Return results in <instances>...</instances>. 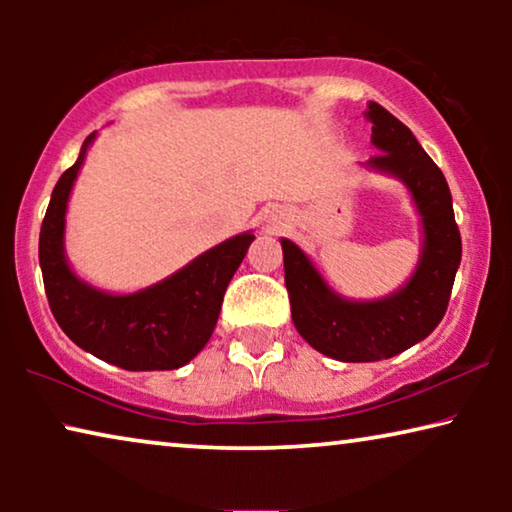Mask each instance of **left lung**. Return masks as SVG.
<instances>
[{
	"label": "left lung",
	"instance_id": "left-lung-1",
	"mask_svg": "<svg viewBox=\"0 0 512 512\" xmlns=\"http://www.w3.org/2000/svg\"><path fill=\"white\" fill-rule=\"evenodd\" d=\"M368 118L373 144L380 149L368 165L403 179L422 214L424 251L415 275L394 296L349 303L328 289L296 244L282 240L293 324L317 352L347 363L391 359L424 340L445 317L461 261L459 226L440 167L426 156L408 125L377 102L368 104Z\"/></svg>",
	"mask_w": 512,
	"mask_h": 512
}]
</instances>
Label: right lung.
Listing matches in <instances>:
<instances>
[{
    "label": "right lung",
    "mask_w": 512,
    "mask_h": 512,
    "mask_svg": "<svg viewBox=\"0 0 512 512\" xmlns=\"http://www.w3.org/2000/svg\"><path fill=\"white\" fill-rule=\"evenodd\" d=\"M93 135L53 188L39 233V263L55 321L67 338L97 359L125 370H174L212 338L223 293L254 235L242 233L174 272L165 282L130 296H109L74 277L62 251L69 191Z\"/></svg>",
    "instance_id": "obj_1"
}]
</instances>
